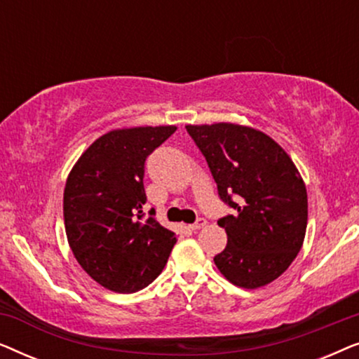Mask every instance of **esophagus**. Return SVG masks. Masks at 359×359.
Masks as SVG:
<instances>
[{"label":"esophagus","mask_w":359,"mask_h":359,"mask_svg":"<svg viewBox=\"0 0 359 359\" xmlns=\"http://www.w3.org/2000/svg\"><path fill=\"white\" fill-rule=\"evenodd\" d=\"M205 225H208V222H205V219H198L194 224L189 225V229L191 230H201V229H204Z\"/></svg>","instance_id":"34e87169"}]
</instances>
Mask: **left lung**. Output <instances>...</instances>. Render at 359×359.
Segmentation results:
<instances>
[{
  "label": "left lung",
  "instance_id": "left-lung-1",
  "mask_svg": "<svg viewBox=\"0 0 359 359\" xmlns=\"http://www.w3.org/2000/svg\"><path fill=\"white\" fill-rule=\"evenodd\" d=\"M186 130L208 160L220 199L235 209L217 222L227 247L214 257L215 266L238 287L266 286L291 266L306 237L307 189L297 166L253 127L215 122Z\"/></svg>",
  "mask_w": 359,
  "mask_h": 359
}]
</instances>
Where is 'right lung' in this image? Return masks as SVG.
<instances>
[{
    "label": "right lung",
    "instance_id": "1",
    "mask_svg": "<svg viewBox=\"0 0 359 359\" xmlns=\"http://www.w3.org/2000/svg\"><path fill=\"white\" fill-rule=\"evenodd\" d=\"M175 130L176 126L112 129L93 142L68 173V245L88 276L109 291L130 294L149 286L178 240L155 217L142 220L144 163Z\"/></svg>",
    "mask_w": 359,
    "mask_h": 359
}]
</instances>
